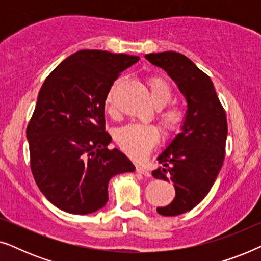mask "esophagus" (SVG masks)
Here are the masks:
<instances>
[{"label": "esophagus", "mask_w": 261, "mask_h": 261, "mask_svg": "<svg viewBox=\"0 0 261 261\" xmlns=\"http://www.w3.org/2000/svg\"><path fill=\"white\" fill-rule=\"evenodd\" d=\"M137 172L144 174L145 177H151V172L145 165H137Z\"/></svg>", "instance_id": "obj_1"}]
</instances>
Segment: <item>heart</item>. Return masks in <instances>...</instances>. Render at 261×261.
Here are the masks:
<instances>
[{
    "mask_svg": "<svg viewBox=\"0 0 261 261\" xmlns=\"http://www.w3.org/2000/svg\"><path fill=\"white\" fill-rule=\"evenodd\" d=\"M121 78L114 82L106 97V105L109 110L113 109L114 94ZM149 96L153 105L163 107L170 101L172 90L164 78L159 76L149 77L147 80ZM160 124L166 132L176 130L184 119V112L179 106L170 105L160 110L158 114ZM159 140V132L155 126L149 123H128L116 132V141L120 148L133 158H141L151 151Z\"/></svg>",
    "mask_w": 261,
    "mask_h": 261,
    "instance_id": "obj_1",
    "label": "heart"
}]
</instances>
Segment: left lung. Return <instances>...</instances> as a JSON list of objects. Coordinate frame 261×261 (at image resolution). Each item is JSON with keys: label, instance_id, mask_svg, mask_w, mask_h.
Instances as JSON below:
<instances>
[{"label": "left lung", "instance_id": "obj_1", "mask_svg": "<svg viewBox=\"0 0 261 261\" xmlns=\"http://www.w3.org/2000/svg\"><path fill=\"white\" fill-rule=\"evenodd\" d=\"M153 65L169 74L187 99L179 133L160 153L156 179L172 181L176 196L169 205L156 208L160 215L177 216L194 209L208 195L224 160L227 117L209 76L178 52L146 55Z\"/></svg>", "mask_w": 261, "mask_h": 261}]
</instances>
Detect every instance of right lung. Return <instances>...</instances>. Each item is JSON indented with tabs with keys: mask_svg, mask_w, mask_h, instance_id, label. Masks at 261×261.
<instances>
[{
	"mask_svg": "<svg viewBox=\"0 0 261 261\" xmlns=\"http://www.w3.org/2000/svg\"><path fill=\"white\" fill-rule=\"evenodd\" d=\"M139 59L82 49L42 84L26 137L35 183L57 208L76 215L97 212L108 202L109 180L135 171L120 149H108L105 106L114 81Z\"/></svg>",
	"mask_w": 261,
	"mask_h": 261,
	"instance_id": "right-lung-1",
	"label": "right lung"
}]
</instances>
